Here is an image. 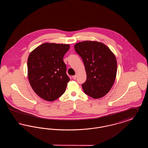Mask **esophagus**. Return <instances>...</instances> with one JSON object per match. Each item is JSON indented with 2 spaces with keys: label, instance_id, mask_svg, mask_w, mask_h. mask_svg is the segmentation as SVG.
<instances>
[{
  "label": "esophagus",
  "instance_id": "1",
  "mask_svg": "<svg viewBox=\"0 0 148 148\" xmlns=\"http://www.w3.org/2000/svg\"><path fill=\"white\" fill-rule=\"evenodd\" d=\"M72 78L73 79H76V78H77V75H73V77H72Z\"/></svg>",
  "mask_w": 148,
  "mask_h": 148
}]
</instances>
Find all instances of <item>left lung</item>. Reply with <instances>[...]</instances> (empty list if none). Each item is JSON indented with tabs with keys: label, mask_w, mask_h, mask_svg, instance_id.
Instances as JSON below:
<instances>
[{
	"label": "left lung",
	"mask_w": 148,
	"mask_h": 148,
	"mask_svg": "<svg viewBox=\"0 0 148 148\" xmlns=\"http://www.w3.org/2000/svg\"><path fill=\"white\" fill-rule=\"evenodd\" d=\"M74 49L84 64L86 80L82 84L85 93L94 99L103 97L110 91L116 75V59L102 42L84 41L77 43Z\"/></svg>",
	"instance_id": "8db88e82"
}]
</instances>
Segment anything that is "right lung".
Wrapping results in <instances>:
<instances>
[{
  "label": "right lung",
  "instance_id": "add662e5",
  "mask_svg": "<svg viewBox=\"0 0 148 148\" xmlns=\"http://www.w3.org/2000/svg\"><path fill=\"white\" fill-rule=\"evenodd\" d=\"M69 48V44L46 42L29 56V82L35 93L47 101L56 100L65 91L70 79L63 59Z\"/></svg>",
  "mask_w": 148,
  "mask_h": 148
}]
</instances>
